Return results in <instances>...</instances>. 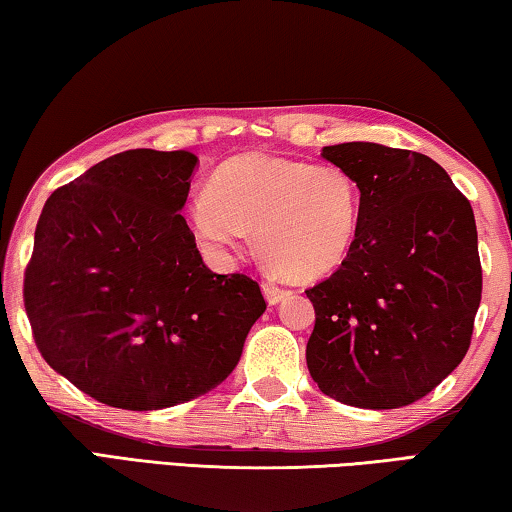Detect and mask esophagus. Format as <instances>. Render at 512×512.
<instances>
[{
  "instance_id": "esophagus-1",
  "label": "esophagus",
  "mask_w": 512,
  "mask_h": 512,
  "mask_svg": "<svg viewBox=\"0 0 512 512\" xmlns=\"http://www.w3.org/2000/svg\"><path fill=\"white\" fill-rule=\"evenodd\" d=\"M262 291H264L268 305H277V302H282L284 298L289 296L287 289L277 287V284H273V282H264V284H262Z\"/></svg>"
}]
</instances>
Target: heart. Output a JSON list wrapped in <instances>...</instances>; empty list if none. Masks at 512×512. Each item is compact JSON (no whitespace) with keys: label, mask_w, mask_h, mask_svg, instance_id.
<instances>
[{"label":"heart","mask_w":512,"mask_h":512,"mask_svg":"<svg viewBox=\"0 0 512 512\" xmlns=\"http://www.w3.org/2000/svg\"><path fill=\"white\" fill-rule=\"evenodd\" d=\"M198 244L225 255L255 228L259 255L289 280L334 271L357 237L359 189L334 164L277 155H241L198 187L187 203Z\"/></svg>","instance_id":"obj_1"}]
</instances>
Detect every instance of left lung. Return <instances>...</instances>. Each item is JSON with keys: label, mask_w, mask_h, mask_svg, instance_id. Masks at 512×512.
Here are the masks:
<instances>
[{"label": "left lung", "mask_w": 512, "mask_h": 512, "mask_svg": "<svg viewBox=\"0 0 512 512\" xmlns=\"http://www.w3.org/2000/svg\"><path fill=\"white\" fill-rule=\"evenodd\" d=\"M359 187L357 237L339 271L307 289V368L359 409L431 393L470 348L481 302L474 212L429 155L375 142L323 146Z\"/></svg>", "instance_id": "obj_1"}]
</instances>
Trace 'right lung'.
<instances>
[{"label": "right lung", "mask_w": 512, "mask_h": 512, "mask_svg": "<svg viewBox=\"0 0 512 512\" xmlns=\"http://www.w3.org/2000/svg\"><path fill=\"white\" fill-rule=\"evenodd\" d=\"M198 158L133 149L94 164L42 207L24 307L42 357L115 409L210 393L264 314L259 284L205 266L183 219Z\"/></svg>", "instance_id": "1"}]
</instances>
